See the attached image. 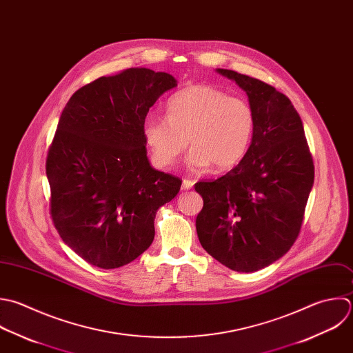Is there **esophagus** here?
<instances>
[{
    "label": "esophagus",
    "mask_w": 353,
    "mask_h": 353,
    "mask_svg": "<svg viewBox=\"0 0 353 353\" xmlns=\"http://www.w3.org/2000/svg\"><path fill=\"white\" fill-rule=\"evenodd\" d=\"M194 184H195V183H194L192 180H188V179H184V180H183V188H184V190H191V188L194 187Z\"/></svg>",
    "instance_id": "obj_1"
}]
</instances>
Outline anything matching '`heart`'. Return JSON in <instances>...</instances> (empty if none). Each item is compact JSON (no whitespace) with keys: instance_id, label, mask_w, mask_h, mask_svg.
Here are the masks:
<instances>
[{"instance_id":"b5f03b06","label":"heart","mask_w":353,"mask_h":353,"mask_svg":"<svg viewBox=\"0 0 353 353\" xmlns=\"http://www.w3.org/2000/svg\"><path fill=\"white\" fill-rule=\"evenodd\" d=\"M254 115L250 105L210 85H192L174 94L166 105V118L148 115L143 136L152 162L172 166L192 147L187 165L202 170L214 163L228 169L245 155L253 134Z\"/></svg>"}]
</instances>
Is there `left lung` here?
Instances as JSON below:
<instances>
[{
    "instance_id": "1",
    "label": "left lung",
    "mask_w": 353,
    "mask_h": 353,
    "mask_svg": "<svg viewBox=\"0 0 353 353\" xmlns=\"http://www.w3.org/2000/svg\"><path fill=\"white\" fill-rule=\"evenodd\" d=\"M216 71L246 92L254 128L238 166L214 181L195 184L203 198L196 232L219 263L256 272L296 242L314 185V162L303 121L288 96L249 75Z\"/></svg>"
}]
</instances>
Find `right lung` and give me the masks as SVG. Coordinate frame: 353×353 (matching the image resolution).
Here are the masks:
<instances>
[{
    "instance_id": "add662e5",
    "label": "right lung",
    "mask_w": 353,
    "mask_h": 353,
    "mask_svg": "<svg viewBox=\"0 0 353 353\" xmlns=\"http://www.w3.org/2000/svg\"><path fill=\"white\" fill-rule=\"evenodd\" d=\"M177 86L168 72L136 67L100 77L65 104L46 158L50 214L63 242L86 263L123 267L152 243L157 210L181 180L154 169L143 123Z\"/></svg>"
}]
</instances>
